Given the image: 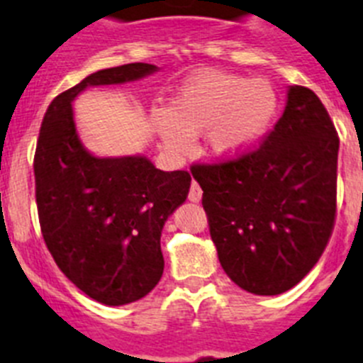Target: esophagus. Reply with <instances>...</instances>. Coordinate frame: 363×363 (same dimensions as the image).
Listing matches in <instances>:
<instances>
[{"label": "esophagus", "mask_w": 363, "mask_h": 363, "mask_svg": "<svg viewBox=\"0 0 363 363\" xmlns=\"http://www.w3.org/2000/svg\"><path fill=\"white\" fill-rule=\"evenodd\" d=\"M201 194H203V191H201L200 185H198L196 182H192L191 191H189V200L194 201V203H198V201L201 200Z\"/></svg>", "instance_id": "obj_1"}]
</instances>
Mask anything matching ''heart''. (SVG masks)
Listing matches in <instances>:
<instances>
[{"label": "heart", "instance_id": "heart-1", "mask_svg": "<svg viewBox=\"0 0 363 363\" xmlns=\"http://www.w3.org/2000/svg\"><path fill=\"white\" fill-rule=\"evenodd\" d=\"M277 108V91L265 79L207 70L179 89L169 111L154 112L152 125L169 152L187 154L192 136L209 130L211 154L233 160L264 136Z\"/></svg>", "mask_w": 363, "mask_h": 363}]
</instances>
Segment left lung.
Segmentation results:
<instances>
[{
	"label": "left lung",
	"instance_id": "8db88e82",
	"mask_svg": "<svg viewBox=\"0 0 363 363\" xmlns=\"http://www.w3.org/2000/svg\"><path fill=\"white\" fill-rule=\"evenodd\" d=\"M338 147L318 96L293 85L258 147L192 165L218 259L243 291L281 294L316 265L335 229Z\"/></svg>",
	"mask_w": 363,
	"mask_h": 363
}]
</instances>
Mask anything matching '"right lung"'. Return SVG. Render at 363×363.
Masks as SVG:
<instances>
[{"label":"right lung","mask_w":363,"mask_h":363,"mask_svg":"<svg viewBox=\"0 0 363 363\" xmlns=\"http://www.w3.org/2000/svg\"><path fill=\"white\" fill-rule=\"evenodd\" d=\"M150 63L98 70L52 99L34 154L38 216L47 249L79 291L105 306L149 294L163 274L160 238L187 200L191 174L145 156L98 158L79 142L72 101L86 86L136 82Z\"/></svg>","instance_id":"1"}]
</instances>
